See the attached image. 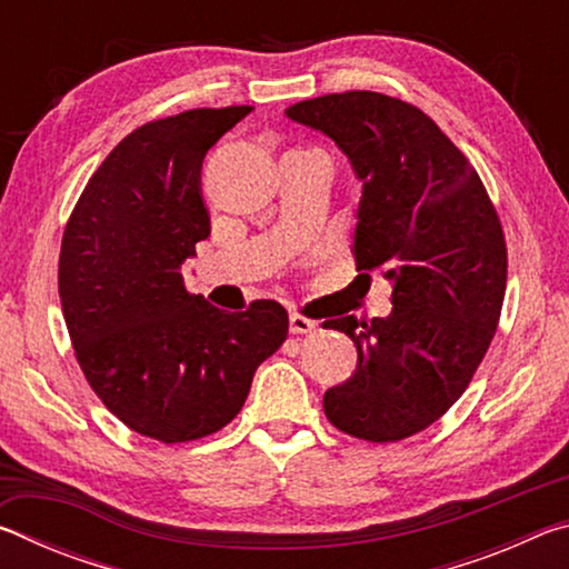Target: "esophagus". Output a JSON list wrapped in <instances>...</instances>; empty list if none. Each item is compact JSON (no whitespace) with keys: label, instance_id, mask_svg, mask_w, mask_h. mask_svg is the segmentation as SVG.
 Masks as SVG:
<instances>
[{"label":"esophagus","instance_id":"obj_1","mask_svg":"<svg viewBox=\"0 0 569 569\" xmlns=\"http://www.w3.org/2000/svg\"><path fill=\"white\" fill-rule=\"evenodd\" d=\"M288 326H291V333H311L316 329V321L306 319V316L291 313V319H288Z\"/></svg>","mask_w":569,"mask_h":569}]
</instances>
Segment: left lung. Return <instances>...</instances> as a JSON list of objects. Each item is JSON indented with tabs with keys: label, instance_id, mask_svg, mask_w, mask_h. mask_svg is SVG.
Segmentation results:
<instances>
[{
	"label": "left lung",
	"instance_id": "1",
	"mask_svg": "<svg viewBox=\"0 0 569 569\" xmlns=\"http://www.w3.org/2000/svg\"><path fill=\"white\" fill-rule=\"evenodd\" d=\"M286 114L349 158L361 182L356 268L393 286L387 319L323 323L359 351L353 377L326 391L323 411L356 439H407L465 393L495 339L507 286L497 210L461 150L409 102L353 90Z\"/></svg>",
	"mask_w": 569,
	"mask_h": 569
}]
</instances>
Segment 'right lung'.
Wrapping results in <instances>:
<instances>
[{
  "label": "right lung",
  "mask_w": 569,
  "mask_h": 569,
  "mask_svg": "<svg viewBox=\"0 0 569 569\" xmlns=\"http://www.w3.org/2000/svg\"><path fill=\"white\" fill-rule=\"evenodd\" d=\"M253 110H188L130 132L90 178L64 228L60 301L90 387L124 427L178 445L243 409L281 349L276 301L226 313L186 291L182 263L210 236L206 152Z\"/></svg>",
  "instance_id": "1"
}]
</instances>
